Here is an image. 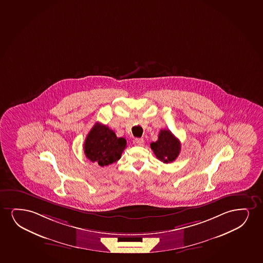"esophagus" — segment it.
I'll use <instances>...</instances> for the list:
<instances>
[{"instance_id":"34e87169","label":"esophagus","mask_w":263,"mask_h":263,"mask_svg":"<svg viewBox=\"0 0 263 263\" xmlns=\"http://www.w3.org/2000/svg\"><path fill=\"white\" fill-rule=\"evenodd\" d=\"M134 144H136V145H139V146H141V145H143V138H136V139H134Z\"/></svg>"}]
</instances>
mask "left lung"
Listing matches in <instances>:
<instances>
[{"mask_svg":"<svg viewBox=\"0 0 263 263\" xmlns=\"http://www.w3.org/2000/svg\"><path fill=\"white\" fill-rule=\"evenodd\" d=\"M151 148L160 161L171 163L178 158L180 153L181 143L170 130H160L158 140L151 143Z\"/></svg>","mask_w":263,"mask_h":263,"instance_id":"obj_1","label":"left lung"}]
</instances>
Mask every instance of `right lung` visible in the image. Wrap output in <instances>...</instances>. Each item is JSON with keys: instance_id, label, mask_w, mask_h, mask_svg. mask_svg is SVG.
Masks as SVG:
<instances>
[{"instance_id": "right-lung-1", "label": "right lung", "mask_w": 263, "mask_h": 263, "mask_svg": "<svg viewBox=\"0 0 263 263\" xmlns=\"http://www.w3.org/2000/svg\"><path fill=\"white\" fill-rule=\"evenodd\" d=\"M126 144L125 138L117 137L108 126L96 123L85 138L84 150L88 160L105 167L120 160Z\"/></svg>"}]
</instances>
